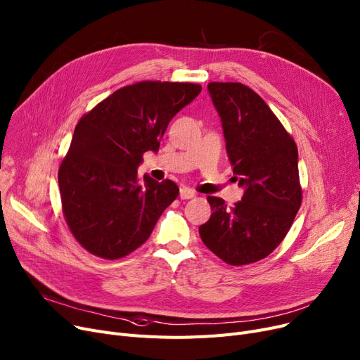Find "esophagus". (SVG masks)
<instances>
[{
  "label": "esophagus",
  "instance_id": "esophagus-1",
  "mask_svg": "<svg viewBox=\"0 0 360 360\" xmlns=\"http://www.w3.org/2000/svg\"><path fill=\"white\" fill-rule=\"evenodd\" d=\"M194 195H195V193H194L191 188H188V186H182L181 191H179V197H181L182 200H190V198H193Z\"/></svg>",
  "mask_w": 360,
  "mask_h": 360
}]
</instances>
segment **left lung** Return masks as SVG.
Here are the masks:
<instances>
[{
	"instance_id": "8db88e82",
	"label": "left lung",
	"mask_w": 360,
	"mask_h": 360,
	"mask_svg": "<svg viewBox=\"0 0 360 360\" xmlns=\"http://www.w3.org/2000/svg\"><path fill=\"white\" fill-rule=\"evenodd\" d=\"M212 101L221 116L233 178L245 191L226 207L209 195L213 210L198 228L206 247L232 266L269 256L290 231L302 205L299 153L260 96L240 82H210Z\"/></svg>"
}]
</instances>
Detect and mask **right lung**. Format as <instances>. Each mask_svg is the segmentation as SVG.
<instances>
[{
  "instance_id": "add662e5",
  "label": "right lung",
  "mask_w": 360,
  "mask_h": 360,
  "mask_svg": "<svg viewBox=\"0 0 360 360\" xmlns=\"http://www.w3.org/2000/svg\"><path fill=\"white\" fill-rule=\"evenodd\" d=\"M200 91L190 82H136L77 122L58 167V186L66 224L86 252L116 260L148 240L179 188L148 175L141 184L138 166L146 151H159L172 117Z\"/></svg>"
}]
</instances>
